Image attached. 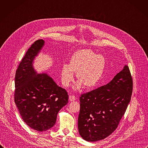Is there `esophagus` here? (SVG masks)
<instances>
[{
	"instance_id": "1",
	"label": "esophagus",
	"mask_w": 148,
	"mask_h": 148,
	"mask_svg": "<svg viewBox=\"0 0 148 148\" xmlns=\"http://www.w3.org/2000/svg\"><path fill=\"white\" fill-rule=\"evenodd\" d=\"M69 99H70V101H74L76 99V97L74 95H70L69 96Z\"/></svg>"
}]
</instances>
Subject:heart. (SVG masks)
I'll return each instance as SVG.
<instances>
[{"instance_id": "heart-1", "label": "heart", "mask_w": 148, "mask_h": 148, "mask_svg": "<svg viewBox=\"0 0 148 148\" xmlns=\"http://www.w3.org/2000/svg\"><path fill=\"white\" fill-rule=\"evenodd\" d=\"M105 67V59L90 49H81L75 52L70 59V64H64L61 70L62 84L68 86L74 80V71L79 83L75 88H80L82 84L86 87L95 86L101 80Z\"/></svg>"}]
</instances>
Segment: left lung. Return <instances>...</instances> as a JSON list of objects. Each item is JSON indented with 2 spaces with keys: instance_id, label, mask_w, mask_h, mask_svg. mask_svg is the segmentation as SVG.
<instances>
[{
  "instance_id": "8db88e82",
  "label": "left lung",
  "mask_w": 148,
  "mask_h": 148,
  "mask_svg": "<svg viewBox=\"0 0 148 148\" xmlns=\"http://www.w3.org/2000/svg\"><path fill=\"white\" fill-rule=\"evenodd\" d=\"M133 91V79L127 65L107 84L80 97L78 129L88 142L104 139L117 128L125 114Z\"/></svg>"
}]
</instances>
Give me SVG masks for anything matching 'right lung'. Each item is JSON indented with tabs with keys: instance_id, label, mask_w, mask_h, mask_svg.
Here are the masks:
<instances>
[{
	"instance_id": "1",
	"label": "right lung",
	"mask_w": 148,
	"mask_h": 148,
	"mask_svg": "<svg viewBox=\"0 0 148 148\" xmlns=\"http://www.w3.org/2000/svg\"><path fill=\"white\" fill-rule=\"evenodd\" d=\"M45 45L34 42L17 68L15 77V102L23 121L32 129L46 131L56 123L57 114L66 105L68 95L47 74H38L33 61Z\"/></svg>"
}]
</instances>
